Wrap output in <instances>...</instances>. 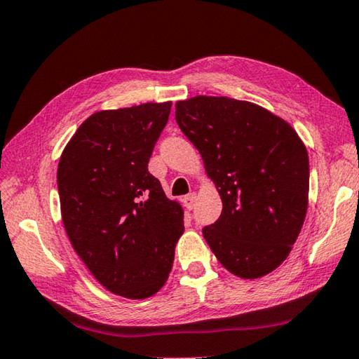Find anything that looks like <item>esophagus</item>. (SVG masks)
<instances>
[{
    "label": "esophagus",
    "mask_w": 359,
    "mask_h": 359,
    "mask_svg": "<svg viewBox=\"0 0 359 359\" xmlns=\"http://www.w3.org/2000/svg\"><path fill=\"white\" fill-rule=\"evenodd\" d=\"M182 202H184V205L188 208V210H193L194 204H196V194H194V193L187 194V196L182 199Z\"/></svg>",
    "instance_id": "obj_1"
}]
</instances>
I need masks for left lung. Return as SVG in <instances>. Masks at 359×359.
<instances>
[{
    "mask_svg": "<svg viewBox=\"0 0 359 359\" xmlns=\"http://www.w3.org/2000/svg\"><path fill=\"white\" fill-rule=\"evenodd\" d=\"M175 121L204 160L223 212L202 229L224 269L245 279L281 265L308 210L309 158L287 122L254 103L199 95Z\"/></svg>",
    "mask_w": 359,
    "mask_h": 359,
    "instance_id": "left-lung-1",
    "label": "left lung"
}]
</instances>
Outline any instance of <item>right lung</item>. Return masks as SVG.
<instances>
[{"label": "right lung", "mask_w": 359, "mask_h": 359, "mask_svg": "<svg viewBox=\"0 0 359 359\" xmlns=\"http://www.w3.org/2000/svg\"><path fill=\"white\" fill-rule=\"evenodd\" d=\"M171 105L144 103L93 114L57 166L72 246L103 287L126 298H147L163 287L184 233V210L147 169Z\"/></svg>", "instance_id": "obj_1"}]
</instances>
